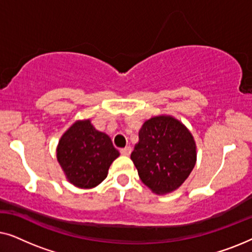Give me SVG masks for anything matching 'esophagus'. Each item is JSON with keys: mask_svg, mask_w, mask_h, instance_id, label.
Returning a JSON list of instances; mask_svg holds the SVG:
<instances>
[{"mask_svg": "<svg viewBox=\"0 0 252 252\" xmlns=\"http://www.w3.org/2000/svg\"><path fill=\"white\" fill-rule=\"evenodd\" d=\"M130 153H132V148L130 147H125L123 148V149H120V154H122L123 156H129Z\"/></svg>", "mask_w": 252, "mask_h": 252, "instance_id": "obj_1", "label": "esophagus"}]
</instances>
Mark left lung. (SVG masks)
<instances>
[{
    "label": "left lung",
    "mask_w": 252,
    "mask_h": 252,
    "mask_svg": "<svg viewBox=\"0 0 252 252\" xmlns=\"http://www.w3.org/2000/svg\"><path fill=\"white\" fill-rule=\"evenodd\" d=\"M196 144L184 124L171 116L147 120L130 154L141 181L156 194L174 191L196 163Z\"/></svg>",
    "instance_id": "left-lung-1"
}]
</instances>
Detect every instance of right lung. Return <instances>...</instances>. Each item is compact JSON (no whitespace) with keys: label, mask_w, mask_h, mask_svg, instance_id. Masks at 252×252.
Masks as SVG:
<instances>
[{"label":"right lung","mask_w":252,"mask_h":252,"mask_svg":"<svg viewBox=\"0 0 252 252\" xmlns=\"http://www.w3.org/2000/svg\"><path fill=\"white\" fill-rule=\"evenodd\" d=\"M119 156L112 141L91 120H78L62 135L57 160L66 179L75 187L89 189L101 184L112 161Z\"/></svg>","instance_id":"add662e5"}]
</instances>
